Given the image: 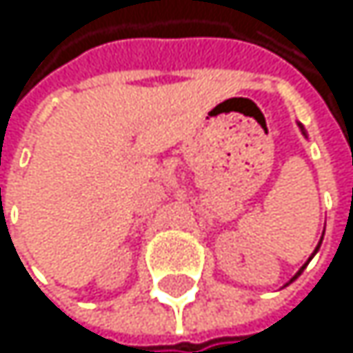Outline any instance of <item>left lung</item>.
Instances as JSON below:
<instances>
[{"label":"left lung","instance_id":"8db88e82","mask_svg":"<svg viewBox=\"0 0 353 353\" xmlns=\"http://www.w3.org/2000/svg\"><path fill=\"white\" fill-rule=\"evenodd\" d=\"M299 129H301V133H303V135H305V137H307V133H305V129H303V125H301V123H299ZM320 245H322V239H320V243H318V245H316V250H314V254H316V252H318V250H320ZM314 254H311V256H309V261H311V259H314ZM309 261H307V263H305V265H303V267H301V269H299V271H296V275H294V277H292V279H290V281H288V283H292V281H294V279H296V277H299V275H301V273H303V269H305V267H307V265H309ZM288 283H286V286H288Z\"/></svg>","mask_w":353,"mask_h":353}]
</instances>
